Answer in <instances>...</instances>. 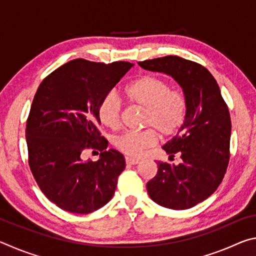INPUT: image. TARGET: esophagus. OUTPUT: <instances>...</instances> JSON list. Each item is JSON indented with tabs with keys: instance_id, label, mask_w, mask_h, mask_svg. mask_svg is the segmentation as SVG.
<instances>
[{
	"instance_id": "34e87169",
	"label": "esophagus",
	"mask_w": 256,
	"mask_h": 256,
	"mask_svg": "<svg viewBox=\"0 0 256 256\" xmlns=\"http://www.w3.org/2000/svg\"><path fill=\"white\" fill-rule=\"evenodd\" d=\"M125 162H126L128 164H138V160L126 157V158H125Z\"/></svg>"
}]
</instances>
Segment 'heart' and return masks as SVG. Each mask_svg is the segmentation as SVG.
<instances>
[{
	"mask_svg": "<svg viewBox=\"0 0 256 256\" xmlns=\"http://www.w3.org/2000/svg\"><path fill=\"white\" fill-rule=\"evenodd\" d=\"M124 94L131 105L146 110L144 125L151 128L141 132H125L116 138V148L128 157H140L144 150L157 144L158 132L162 136H172L185 123L188 102L184 94L172 90L162 78H138L125 88ZM122 102L114 92L107 94L99 104V120L105 126L118 130L122 123Z\"/></svg>",
	"mask_w": 256,
	"mask_h": 256,
	"instance_id": "b5f03b06",
	"label": "heart"
}]
</instances>
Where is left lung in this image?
<instances>
[{
    "label": "left lung",
    "mask_w": 256,
    "mask_h": 256,
    "mask_svg": "<svg viewBox=\"0 0 256 256\" xmlns=\"http://www.w3.org/2000/svg\"><path fill=\"white\" fill-rule=\"evenodd\" d=\"M144 70L170 76L183 89L188 112L183 126L162 146L182 162H158V172L146 183L151 200L172 210L190 209L204 201L222 183L229 162L232 122L219 86L201 64L164 56L138 62Z\"/></svg>",
    "instance_id": "8db88e82"
}]
</instances>
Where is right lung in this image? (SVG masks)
I'll use <instances>...</instances> for the list:
<instances>
[{"label":"right lung","instance_id":"right-lung-1","mask_svg":"<svg viewBox=\"0 0 256 256\" xmlns=\"http://www.w3.org/2000/svg\"><path fill=\"white\" fill-rule=\"evenodd\" d=\"M132 66L76 58L38 86L26 125L29 166L42 192L62 210L90 214L114 196L125 159L118 150H106L98 107ZM89 148L102 151L97 162L82 159Z\"/></svg>","mask_w":256,"mask_h":256}]
</instances>
